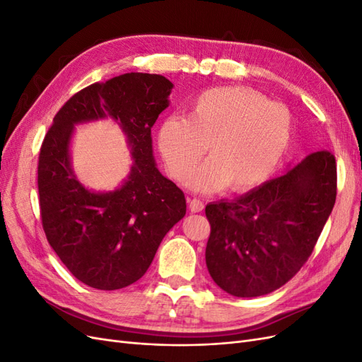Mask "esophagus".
Here are the masks:
<instances>
[{
    "label": "esophagus",
    "instance_id": "esophagus-1",
    "mask_svg": "<svg viewBox=\"0 0 362 362\" xmlns=\"http://www.w3.org/2000/svg\"><path fill=\"white\" fill-rule=\"evenodd\" d=\"M189 208L192 213H201L204 210V202L199 201V199H192L189 202Z\"/></svg>",
    "mask_w": 362,
    "mask_h": 362
}]
</instances>
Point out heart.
<instances>
[{
	"label": "heart",
	"instance_id": "heart-1",
	"mask_svg": "<svg viewBox=\"0 0 362 362\" xmlns=\"http://www.w3.org/2000/svg\"><path fill=\"white\" fill-rule=\"evenodd\" d=\"M291 137L286 105L267 101L246 87H213L190 104L187 119L170 116L158 131V149L173 180L184 182L206 152L210 154L189 181L196 192L211 193L229 184L247 192L276 170Z\"/></svg>",
	"mask_w": 362,
	"mask_h": 362
}]
</instances>
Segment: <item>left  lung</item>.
Wrapping results in <instances>:
<instances>
[{"instance_id":"left-lung-1","label":"left lung","mask_w":362,"mask_h":362,"mask_svg":"<svg viewBox=\"0 0 362 362\" xmlns=\"http://www.w3.org/2000/svg\"><path fill=\"white\" fill-rule=\"evenodd\" d=\"M335 198V157L317 151L234 201L208 204L205 261L213 281L237 298L282 287L313 254Z\"/></svg>"}]
</instances>
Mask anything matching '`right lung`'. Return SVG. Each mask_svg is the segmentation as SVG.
Masks as SVG:
<instances>
[{
    "label": "right lung",
    "instance_id": "1",
    "mask_svg": "<svg viewBox=\"0 0 362 362\" xmlns=\"http://www.w3.org/2000/svg\"><path fill=\"white\" fill-rule=\"evenodd\" d=\"M173 84L131 72L75 93L54 117L37 164L42 226L72 275L98 290H119L145 275L161 240L185 216V198L163 177L151 128L169 107ZM112 117L127 134L134 166L113 192H92L76 180L69 145L75 124Z\"/></svg>",
    "mask_w": 362,
    "mask_h": 362
}]
</instances>
